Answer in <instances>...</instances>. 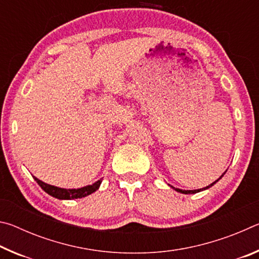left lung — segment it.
I'll use <instances>...</instances> for the list:
<instances>
[{
    "instance_id": "1",
    "label": "left lung",
    "mask_w": 259,
    "mask_h": 259,
    "mask_svg": "<svg viewBox=\"0 0 259 259\" xmlns=\"http://www.w3.org/2000/svg\"><path fill=\"white\" fill-rule=\"evenodd\" d=\"M224 175H225V172L224 174H223L222 175V176L221 177H219L218 179H217V181L216 182H213L212 184H210V185L209 186H207V187H204V188H200V190H190V191H185V190H179V188H175V187H172L174 188V190H176L177 192H179V193H183V194H194V193H198V192H200V191H204V190H207V188H209V187H211L212 185H213V184H216L218 181H219V179H221L223 176H224Z\"/></svg>"
}]
</instances>
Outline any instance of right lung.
<instances>
[{"label": "right lung", "mask_w": 259, "mask_h": 259, "mask_svg": "<svg viewBox=\"0 0 259 259\" xmlns=\"http://www.w3.org/2000/svg\"><path fill=\"white\" fill-rule=\"evenodd\" d=\"M35 181L41 186V188L45 192H47L48 194L54 196L56 199L59 200H72V199H81L84 198L87 195H90L91 193L96 192L99 188L100 184H102V179H99L96 183H94L93 185H88L81 188H72V190H67V188H60L57 186H52L49 185V184L43 183L40 179H37L36 177H34Z\"/></svg>", "instance_id": "right-lung-1"}]
</instances>
